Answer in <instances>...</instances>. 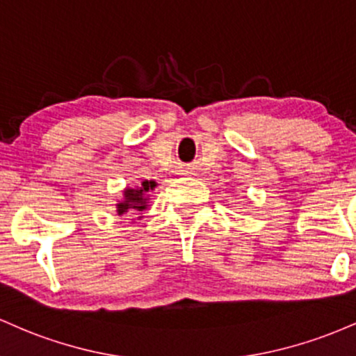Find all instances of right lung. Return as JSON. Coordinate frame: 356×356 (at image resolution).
Masks as SVG:
<instances>
[{"label":"right lung","instance_id":"add662e5","mask_svg":"<svg viewBox=\"0 0 356 356\" xmlns=\"http://www.w3.org/2000/svg\"><path fill=\"white\" fill-rule=\"evenodd\" d=\"M158 186V183L154 181V179H145V181H141L139 185H136L131 188V186H127V188L122 190V200L121 202L115 203V215H126L129 213V211H134V215L138 213V220H141L143 218V211H145L147 207H149V197H151V191Z\"/></svg>","mask_w":356,"mask_h":356}]
</instances>
